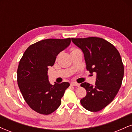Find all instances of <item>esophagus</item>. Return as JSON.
<instances>
[{
    "mask_svg": "<svg viewBox=\"0 0 132 132\" xmlns=\"http://www.w3.org/2000/svg\"><path fill=\"white\" fill-rule=\"evenodd\" d=\"M71 84L72 86H77V87H79L80 86V84H78V83L76 82H72L71 83Z\"/></svg>",
    "mask_w": 132,
    "mask_h": 132,
    "instance_id": "esophagus-1",
    "label": "esophagus"
}]
</instances>
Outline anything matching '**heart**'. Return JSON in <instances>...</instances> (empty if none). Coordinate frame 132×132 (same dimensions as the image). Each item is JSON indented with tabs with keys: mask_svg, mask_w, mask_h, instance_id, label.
<instances>
[{
	"mask_svg": "<svg viewBox=\"0 0 132 132\" xmlns=\"http://www.w3.org/2000/svg\"><path fill=\"white\" fill-rule=\"evenodd\" d=\"M78 50V49H73V50H72V51H74V50Z\"/></svg>",
	"mask_w": 132,
	"mask_h": 132,
	"instance_id": "heart-1",
	"label": "heart"
}]
</instances>
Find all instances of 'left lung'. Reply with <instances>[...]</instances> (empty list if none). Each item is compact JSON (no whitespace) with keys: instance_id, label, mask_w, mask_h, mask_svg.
<instances>
[{"instance_id":"8db88e82","label":"left lung","mask_w":132,"mask_h":132,"mask_svg":"<svg viewBox=\"0 0 132 132\" xmlns=\"http://www.w3.org/2000/svg\"><path fill=\"white\" fill-rule=\"evenodd\" d=\"M71 40L84 53L87 70L96 74L95 86L81 84L87 92L81 104L89 111L98 112L113 101L122 85L124 68L120 54L113 45L101 38Z\"/></svg>"}]
</instances>
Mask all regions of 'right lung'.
Masks as SVG:
<instances>
[{"label": "right lung", "mask_w": 132, "mask_h": 132, "mask_svg": "<svg viewBox=\"0 0 132 132\" xmlns=\"http://www.w3.org/2000/svg\"><path fill=\"white\" fill-rule=\"evenodd\" d=\"M70 43V38L41 40L30 45L19 62L18 86L25 102L38 113L50 114L61 105V99L69 83L51 84L48 66H53L57 54Z\"/></svg>", "instance_id": "obj_1"}]
</instances>
